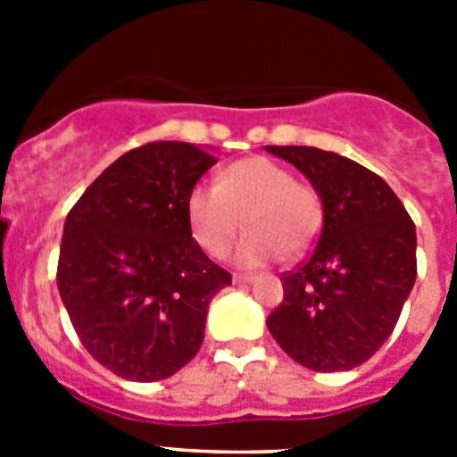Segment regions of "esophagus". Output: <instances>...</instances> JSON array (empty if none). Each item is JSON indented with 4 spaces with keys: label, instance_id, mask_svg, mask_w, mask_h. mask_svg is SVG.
I'll use <instances>...</instances> for the list:
<instances>
[{
    "label": "esophagus",
    "instance_id": "1",
    "mask_svg": "<svg viewBox=\"0 0 457 457\" xmlns=\"http://www.w3.org/2000/svg\"><path fill=\"white\" fill-rule=\"evenodd\" d=\"M253 274H233V284H252Z\"/></svg>",
    "mask_w": 457,
    "mask_h": 457
}]
</instances>
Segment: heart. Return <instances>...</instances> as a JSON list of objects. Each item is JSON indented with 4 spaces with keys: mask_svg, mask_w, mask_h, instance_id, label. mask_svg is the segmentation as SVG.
<instances>
[{
    "mask_svg": "<svg viewBox=\"0 0 457 457\" xmlns=\"http://www.w3.org/2000/svg\"><path fill=\"white\" fill-rule=\"evenodd\" d=\"M185 215L192 237L210 256L226 253L245 217L249 233L237 242L233 263L261 268L281 253L300 256L313 245L322 204L316 189L297 183L284 164L253 155L226 167L217 185H194Z\"/></svg>",
    "mask_w": 457,
    "mask_h": 457,
    "instance_id": "heart-1",
    "label": "heart"
}]
</instances>
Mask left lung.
Returning a JSON list of instances; mask_svg holds the SVG:
<instances>
[{"label": "left lung", "mask_w": 457, "mask_h": 457, "mask_svg": "<svg viewBox=\"0 0 457 457\" xmlns=\"http://www.w3.org/2000/svg\"><path fill=\"white\" fill-rule=\"evenodd\" d=\"M309 179L322 204L311 256L286 272L268 329L318 373L353 370L382 348L417 278V228L394 189L354 160L311 146H265Z\"/></svg>", "instance_id": "1"}]
</instances>
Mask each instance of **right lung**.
Here are the masks:
<instances>
[{"label": "right lung", "mask_w": 457, "mask_h": 457, "mask_svg": "<svg viewBox=\"0 0 457 457\" xmlns=\"http://www.w3.org/2000/svg\"><path fill=\"white\" fill-rule=\"evenodd\" d=\"M212 164L185 141L132 148L68 212L59 295L88 354L119 378L157 382L192 361L210 302L231 286L185 215L189 189Z\"/></svg>", "instance_id": "right-lung-1"}]
</instances>
